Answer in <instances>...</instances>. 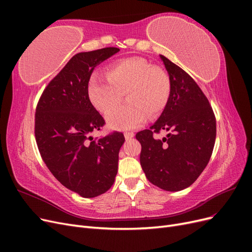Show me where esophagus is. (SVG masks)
Wrapping results in <instances>:
<instances>
[{"label": "esophagus", "instance_id": "obj_1", "mask_svg": "<svg viewBox=\"0 0 252 252\" xmlns=\"http://www.w3.org/2000/svg\"><path fill=\"white\" fill-rule=\"evenodd\" d=\"M124 136H125L126 140H130L131 138H133V136H134V133L133 132H125Z\"/></svg>", "mask_w": 252, "mask_h": 252}]
</instances>
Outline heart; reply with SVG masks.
I'll return each mask as SVG.
<instances>
[{
	"label": "heart",
	"mask_w": 252,
	"mask_h": 252,
	"mask_svg": "<svg viewBox=\"0 0 252 252\" xmlns=\"http://www.w3.org/2000/svg\"><path fill=\"white\" fill-rule=\"evenodd\" d=\"M171 82L162 68L142 58H129L112 64L106 74L94 73L89 80L88 94L103 113L115 108L126 94L128 102L108 113V125L127 130L140 126L147 117L161 114L169 101Z\"/></svg>",
	"instance_id": "1"
}]
</instances>
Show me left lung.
<instances>
[{
  "label": "left lung",
  "mask_w": 252,
  "mask_h": 252,
  "mask_svg": "<svg viewBox=\"0 0 252 252\" xmlns=\"http://www.w3.org/2000/svg\"><path fill=\"white\" fill-rule=\"evenodd\" d=\"M169 74L171 93L161 117L136 133L140 162L146 178L166 191H180L194 183L207 166L217 135L215 113L201 88L181 67L159 56ZM169 132L157 139L156 133Z\"/></svg>",
  "instance_id": "1"
}]
</instances>
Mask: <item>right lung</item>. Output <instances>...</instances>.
<instances>
[{"instance_id": "obj_1", "label": "right lung", "mask_w": 252, "mask_h": 252, "mask_svg": "<svg viewBox=\"0 0 252 252\" xmlns=\"http://www.w3.org/2000/svg\"><path fill=\"white\" fill-rule=\"evenodd\" d=\"M120 49L106 47L73 56L44 89L35 109L34 134L44 163L55 178L83 197H94L112 186L124 134L104 138L91 133L105 121L88 94L94 67Z\"/></svg>"}]
</instances>
